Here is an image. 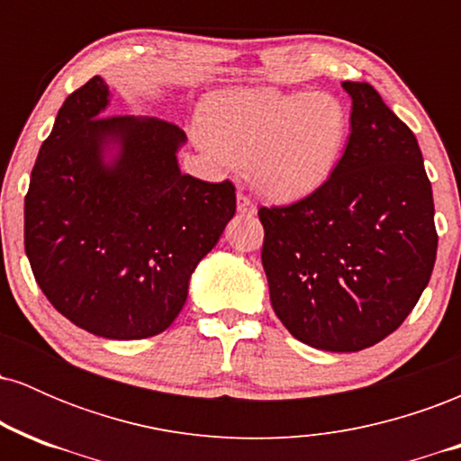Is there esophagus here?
Listing matches in <instances>:
<instances>
[{"label":"esophagus","mask_w":461,"mask_h":461,"mask_svg":"<svg viewBox=\"0 0 461 461\" xmlns=\"http://www.w3.org/2000/svg\"><path fill=\"white\" fill-rule=\"evenodd\" d=\"M238 212H240L242 216H253L258 212V208H256V203L247 197V194H238Z\"/></svg>","instance_id":"34e87169"}]
</instances>
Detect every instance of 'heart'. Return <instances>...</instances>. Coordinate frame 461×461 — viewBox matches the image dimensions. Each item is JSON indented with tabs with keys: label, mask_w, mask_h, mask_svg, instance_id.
Returning a JSON list of instances; mask_svg holds the SVG:
<instances>
[{
	"label": "heart",
	"mask_w": 461,
	"mask_h": 461,
	"mask_svg": "<svg viewBox=\"0 0 461 461\" xmlns=\"http://www.w3.org/2000/svg\"><path fill=\"white\" fill-rule=\"evenodd\" d=\"M347 105L330 93L238 88L201 108V142L230 162H249L264 197L293 203L316 193L345 151Z\"/></svg>",
	"instance_id": "heart-1"
}]
</instances>
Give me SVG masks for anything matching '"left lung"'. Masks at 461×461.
I'll list each match as a JSON object with an SVG mask.
<instances>
[{
	"label": "left lung",
	"instance_id": "1",
	"mask_svg": "<svg viewBox=\"0 0 461 461\" xmlns=\"http://www.w3.org/2000/svg\"><path fill=\"white\" fill-rule=\"evenodd\" d=\"M351 136L316 193L260 208L277 319L303 345L353 353L407 319L429 284L438 234L418 140L366 82H342Z\"/></svg>",
	"mask_w": 461,
	"mask_h": 461
}]
</instances>
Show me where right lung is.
Returning <instances> with one entry per match:
<instances>
[{"mask_svg":"<svg viewBox=\"0 0 461 461\" xmlns=\"http://www.w3.org/2000/svg\"><path fill=\"white\" fill-rule=\"evenodd\" d=\"M95 76L58 110L25 194V256L50 303L108 340L167 330L190 275L236 212L234 184L179 171L186 134L156 116H104Z\"/></svg>","mask_w":461,"mask_h":461,"instance_id":"1","label":"right lung"}]
</instances>
